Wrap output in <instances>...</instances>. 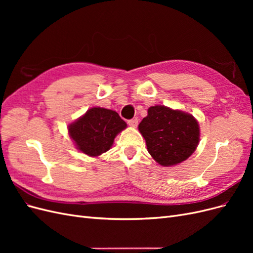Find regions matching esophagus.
I'll use <instances>...</instances> for the list:
<instances>
[{
  "mask_svg": "<svg viewBox=\"0 0 253 253\" xmlns=\"http://www.w3.org/2000/svg\"><path fill=\"white\" fill-rule=\"evenodd\" d=\"M127 125L129 126H132V127H136L137 126H138V119H131V120H128L127 121Z\"/></svg>",
  "mask_w": 253,
  "mask_h": 253,
  "instance_id": "esophagus-1",
  "label": "esophagus"
}]
</instances>
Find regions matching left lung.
Masks as SVG:
<instances>
[{"instance_id":"8db88e82","label":"left lung","mask_w":253,"mask_h":253,"mask_svg":"<svg viewBox=\"0 0 253 253\" xmlns=\"http://www.w3.org/2000/svg\"><path fill=\"white\" fill-rule=\"evenodd\" d=\"M138 128L148 152L164 167L185 162L200 141V126L192 115L165 105L151 106Z\"/></svg>"}]
</instances>
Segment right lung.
Returning a JSON list of instances; mask_svg holds the SVG:
<instances>
[{"label": "right lung", "instance_id": "add662e5", "mask_svg": "<svg viewBox=\"0 0 253 253\" xmlns=\"http://www.w3.org/2000/svg\"><path fill=\"white\" fill-rule=\"evenodd\" d=\"M126 127L118 113L103 108H91L68 126V133L76 147L91 157L109 151L115 137Z\"/></svg>", "mask_w": 253, "mask_h": 253}]
</instances>
